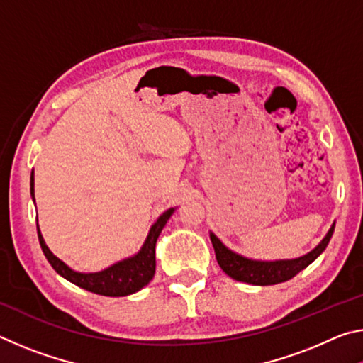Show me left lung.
I'll use <instances>...</instances> for the list:
<instances>
[{
  "mask_svg": "<svg viewBox=\"0 0 363 363\" xmlns=\"http://www.w3.org/2000/svg\"><path fill=\"white\" fill-rule=\"evenodd\" d=\"M335 224L331 225L327 237L317 245V247L307 253L306 256H301L298 259H288V261H253L248 257H243L240 255L233 253L229 248H225L220 243L219 238L211 233V243L214 247V253H216V259L219 267L224 272L232 277L233 280L245 281V284L251 285H275L281 284L293 279L294 275L299 274L301 270L306 269L311 262H314L318 256L323 253L327 248L331 235H333Z\"/></svg>",
  "mask_w": 363,
  "mask_h": 363,
  "instance_id": "1",
  "label": "left lung"
}]
</instances>
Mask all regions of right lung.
<instances>
[{"label":"right lung","instance_id":"obj_1","mask_svg":"<svg viewBox=\"0 0 363 363\" xmlns=\"http://www.w3.org/2000/svg\"><path fill=\"white\" fill-rule=\"evenodd\" d=\"M33 171L32 176H30V194H32V199L35 200V189H33ZM174 208H169L168 211H164L162 216L158 218L155 224L152 225L149 232V237L144 243V247L140 248L136 256L130 257V259H125L121 262L113 264L112 267H108L102 272L96 274H79L67 267L65 264L59 259V257L54 256L49 248L46 247L45 240H43L40 227H36L38 230V238L43 253H45L46 259L51 264L52 269L56 270L59 275H62L72 284H75L79 288H84L91 293L102 294V296H128V294H133L139 291L140 288H144L155 275V245L160 232L168 223L171 214H173Z\"/></svg>","mask_w":363,"mask_h":363}]
</instances>
